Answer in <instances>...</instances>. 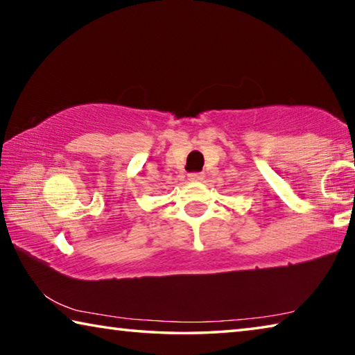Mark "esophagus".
Returning <instances> with one entry per match:
<instances>
[{
	"mask_svg": "<svg viewBox=\"0 0 355 355\" xmlns=\"http://www.w3.org/2000/svg\"><path fill=\"white\" fill-rule=\"evenodd\" d=\"M203 177H205V175H203V172H192L188 175V180H189V182L199 183V182H202Z\"/></svg>",
	"mask_w": 355,
	"mask_h": 355,
	"instance_id": "obj_1",
	"label": "esophagus"
}]
</instances>
